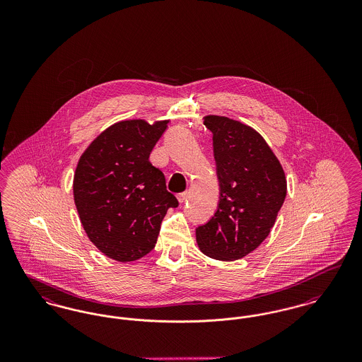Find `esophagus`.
Returning a JSON list of instances; mask_svg holds the SVG:
<instances>
[{
    "label": "esophagus",
    "mask_w": 362,
    "mask_h": 362,
    "mask_svg": "<svg viewBox=\"0 0 362 362\" xmlns=\"http://www.w3.org/2000/svg\"><path fill=\"white\" fill-rule=\"evenodd\" d=\"M186 199H187V192H186V191H185V192H180V194H177V201H179L180 204H183Z\"/></svg>",
    "instance_id": "esophagus-1"
}]
</instances>
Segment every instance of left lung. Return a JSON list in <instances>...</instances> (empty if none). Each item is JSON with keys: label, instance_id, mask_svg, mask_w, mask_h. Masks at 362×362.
I'll return each mask as SVG.
<instances>
[{"label": "left lung", "instance_id": "left-lung-1", "mask_svg": "<svg viewBox=\"0 0 362 362\" xmlns=\"http://www.w3.org/2000/svg\"><path fill=\"white\" fill-rule=\"evenodd\" d=\"M220 185L214 216L195 230L199 250L217 260L254 251L276 223L286 197L285 173L266 141L247 124L209 115Z\"/></svg>", "mask_w": 362, "mask_h": 362}]
</instances>
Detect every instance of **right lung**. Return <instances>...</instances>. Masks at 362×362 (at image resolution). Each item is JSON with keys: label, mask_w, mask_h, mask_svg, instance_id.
<instances>
[{"label": "right lung", "mask_w": 362, "mask_h": 362, "mask_svg": "<svg viewBox=\"0 0 362 362\" xmlns=\"http://www.w3.org/2000/svg\"><path fill=\"white\" fill-rule=\"evenodd\" d=\"M168 122H118L81 156L73 180L81 224L104 255L118 262L155 248L167 210L179 205L165 177L149 161Z\"/></svg>", "instance_id": "right-lung-1"}]
</instances>
